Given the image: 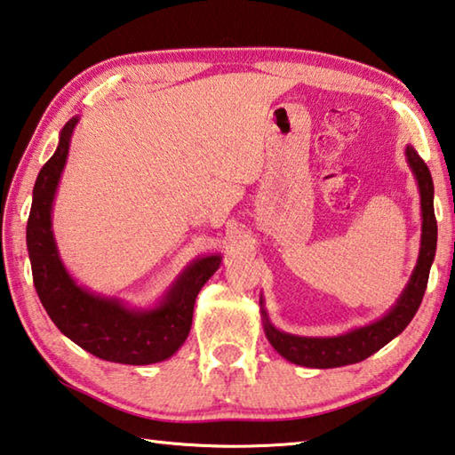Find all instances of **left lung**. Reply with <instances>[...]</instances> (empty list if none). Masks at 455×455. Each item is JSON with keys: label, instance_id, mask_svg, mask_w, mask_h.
I'll return each instance as SVG.
<instances>
[{"label": "left lung", "instance_id": "1", "mask_svg": "<svg viewBox=\"0 0 455 455\" xmlns=\"http://www.w3.org/2000/svg\"><path fill=\"white\" fill-rule=\"evenodd\" d=\"M406 161L411 172H414L419 191L422 236H419L416 267L411 270L408 284L403 286L398 300L392 304V308L384 316L338 336H296L272 324L268 312L264 308V296L260 294V318L264 334H267L272 348L292 364L320 370L356 364V362L366 360L379 348H384L395 336H400L418 312L427 286L429 268H432L435 256L437 222L434 214V180L429 175L427 164L411 145L406 147Z\"/></svg>", "mask_w": 455, "mask_h": 455}]
</instances>
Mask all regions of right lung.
I'll use <instances>...</instances> for the list:
<instances>
[{
  "instance_id": "1",
  "label": "right lung",
  "mask_w": 455,
  "mask_h": 455,
  "mask_svg": "<svg viewBox=\"0 0 455 455\" xmlns=\"http://www.w3.org/2000/svg\"><path fill=\"white\" fill-rule=\"evenodd\" d=\"M77 123V115L65 123L55 153L41 167L33 187L26 235L33 284L53 324L89 354L117 364H156L185 344L196 296L219 270L222 254H204L188 262L151 307H131L117 296L97 294L79 284L61 260L52 220Z\"/></svg>"
}]
</instances>
